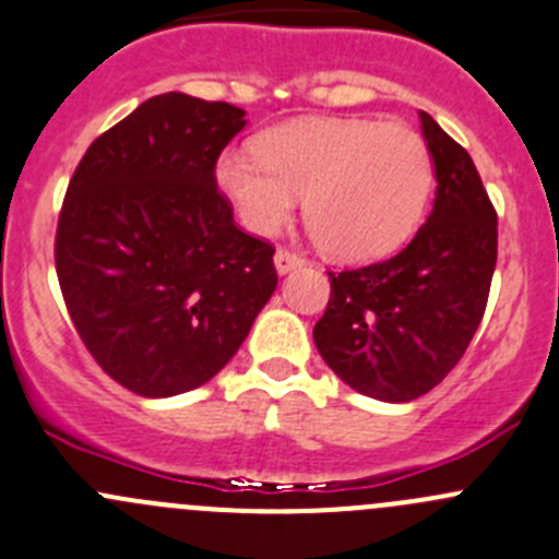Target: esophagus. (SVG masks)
Returning a JSON list of instances; mask_svg holds the SVG:
<instances>
[{
	"label": "esophagus",
	"mask_w": 559,
	"mask_h": 559,
	"mask_svg": "<svg viewBox=\"0 0 559 559\" xmlns=\"http://www.w3.org/2000/svg\"><path fill=\"white\" fill-rule=\"evenodd\" d=\"M301 258L296 255V252L290 250H277V255H274V269H277V274H287L293 272V269L301 266Z\"/></svg>",
	"instance_id": "obj_1"
}]
</instances>
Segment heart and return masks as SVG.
I'll use <instances>...</instances> for the list:
<instances>
[{
  "label": "heart",
  "mask_w": 559,
  "mask_h": 559,
  "mask_svg": "<svg viewBox=\"0 0 559 559\" xmlns=\"http://www.w3.org/2000/svg\"><path fill=\"white\" fill-rule=\"evenodd\" d=\"M230 148L217 185L247 230L274 236L304 198L309 234L336 261H372L411 239L432 192V157L416 130L369 119H296Z\"/></svg>",
  "instance_id": "obj_1"
}]
</instances>
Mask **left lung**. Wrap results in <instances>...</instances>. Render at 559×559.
Listing matches in <instances>:
<instances>
[{"mask_svg":"<svg viewBox=\"0 0 559 559\" xmlns=\"http://www.w3.org/2000/svg\"><path fill=\"white\" fill-rule=\"evenodd\" d=\"M435 206L400 255L329 274L314 345L342 383L380 402L432 391L465 356L497 263V214L473 159L429 114Z\"/></svg>","mask_w":559,"mask_h":559,"instance_id":"obj_1","label":"left lung"}]
</instances>
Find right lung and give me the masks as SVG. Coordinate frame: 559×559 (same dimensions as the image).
Wrapping results in <instances>:
<instances>
[{"label":"right lung","instance_id":"obj_1","mask_svg":"<svg viewBox=\"0 0 559 559\" xmlns=\"http://www.w3.org/2000/svg\"><path fill=\"white\" fill-rule=\"evenodd\" d=\"M245 110L181 92L86 148L64 195L57 274L94 361L132 394L209 383L277 287L274 250L236 228L214 165Z\"/></svg>","mask_w":559,"mask_h":559}]
</instances>
